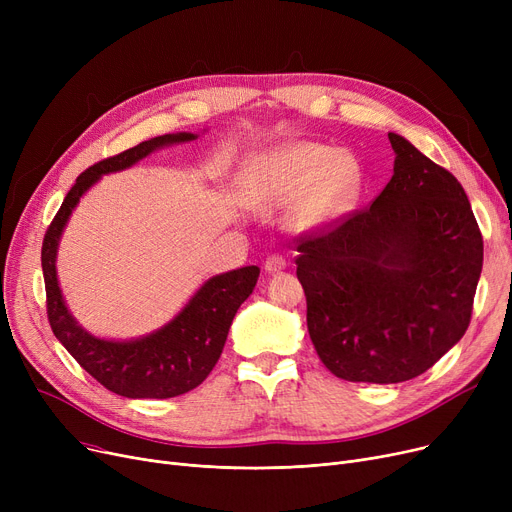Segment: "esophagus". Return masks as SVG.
<instances>
[{
    "label": "esophagus",
    "mask_w": 512,
    "mask_h": 512,
    "mask_svg": "<svg viewBox=\"0 0 512 512\" xmlns=\"http://www.w3.org/2000/svg\"><path fill=\"white\" fill-rule=\"evenodd\" d=\"M284 267H286V257L284 255H270L265 259V272L274 274V272L284 270Z\"/></svg>",
    "instance_id": "34e87169"
}]
</instances>
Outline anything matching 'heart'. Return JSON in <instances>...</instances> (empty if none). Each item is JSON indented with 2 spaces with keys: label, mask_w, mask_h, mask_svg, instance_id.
Segmentation results:
<instances>
[{
  "label": "heart",
  "mask_w": 512,
  "mask_h": 512,
  "mask_svg": "<svg viewBox=\"0 0 512 512\" xmlns=\"http://www.w3.org/2000/svg\"><path fill=\"white\" fill-rule=\"evenodd\" d=\"M361 178V166L351 153L319 143H294L257 161L249 191L259 207H284L299 198L292 218L313 228L351 209Z\"/></svg>",
  "instance_id": "1"
}]
</instances>
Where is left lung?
I'll list each match as a JSON object with an SVG mask.
<instances>
[{
    "label": "left lung",
    "instance_id": "left-lung-1",
    "mask_svg": "<svg viewBox=\"0 0 512 512\" xmlns=\"http://www.w3.org/2000/svg\"><path fill=\"white\" fill-rule=\"evenodd\" d=\"M394 174L367 207L297 238L315 351L346 382L417 378L463 338L483 238L461 182L388 132Z\"/></svg>",
    "mask_w": 512,
    "mask_h": 512
}]
</instances>
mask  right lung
I'll return each instance as SVG.
<instances>
[{"label":"right lung","instance_id":"1","mask_svg":"<svg viewBox=\"0 0 512 512\" xmlns=\"http://www.w3.org/2000/svg\"><path fill=\"white\" fill-rule=\"evenodd\" d=\"M193 139L191 132L164 134L97 161L76 178L43 238L41 265L53 334L101 386L126 398H172L197 388L218 363L232 319L257 284L259 267L247 265L207 280L168 326L139 340L114 342L91 336L68 313L56 276L58 240L78 199L101 174L130 168L164 145Z\"/></svg>","mask_w":512,"mask_h":512}]
</instances>
